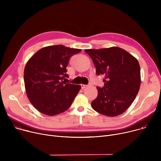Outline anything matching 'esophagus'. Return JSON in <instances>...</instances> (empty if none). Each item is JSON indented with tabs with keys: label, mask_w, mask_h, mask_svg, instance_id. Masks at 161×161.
I'll return each mask as SVG.
<instances>
[{
	"label": "esophagus",
	"mask_w": 161,
	"mask_h": 161,
	"mask_svg": "<svg viewBox=\"0 0 161 161\" xmlns=\"http://www.w3.org/2000/svg\"><path fill=\"white\" fill-rule=\"evenodd\" d=\"M80 86H81V88L82 89H84V88H86L88 86L87 85H85V84H81Z\"/></svg>",
	"instance_id": "esophagus-1"
}]
</instances>
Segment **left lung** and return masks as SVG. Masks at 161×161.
I'll return each instance as SVG.
<instances>
[{
	"label": "left lung",
	"instance_id": "obj_1",
	"mask_svg": "<svg viewBox=\"0 0 161 161\" xmlns=\"http://www.w3.org/2000/svg\"><path fill=\"white\" fill-rule=\"evenodd\" d=\"M84 52L92 58L97 75H104V86L97 87L98 95L92 102L93 109L108 117L123 114L133 102L140 88L138 60L119 47L87 49Z\"/></svg>",
	"mask_w": 161,
	"mask_h": 161
}]
</instances>
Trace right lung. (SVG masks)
I'll list each match as a JSON object with an SVG mask.
<instances>
[{"instance_id":"add662e5","label":"right lung","mask_w":161,"mask_h":161,"mask_svg":"<svg viewBox=\"0 0 161 161\" xmlns=\"http://www.w3.org/2000/svg\"><path fill=\"white\" fill-rule=\"evenodd\" d=\"M80 52L63 45L49 46L29 59L24 71V85L30 103L39 112L53 116L70 107L81 86L67 83L66 68L70 57Z\"/></svg>"}]
</instances>
